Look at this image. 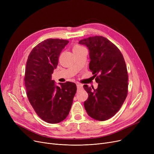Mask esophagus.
<instances>
[{
    "label": "esophagus",
    "mask_w": 154,
    "mask_h": 154,
    "mask_svg": "<svg viewBox=\"0 0 154 154\" xmlns=\"http://www.w3.org/2000/svg\"><path fill=\"white\" fill-rule=\"evenodd\" d=\"M77 89L79 90H80L82 88V85L81 84H79V83L77 84Z\"/></svg>",
    "instance_id": "34e87169"
}]
</instances>
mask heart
Segmentation results:
<instances>
[{
    "mask_svg": "<svg viewBox=\"0 0 154 154\" xmlns=\"http://www.w3.org/2000/svg\"><path fill=\"white\" fill-rule=\"evenodd\" d=\"M83 48H85L83 46L79 44H75L72 47V50L73 51H79L80 49H83Z\"/></svg>",
    "mask_w": 154,
    "mask_h": 154,
    "instance_id": "obj_1",
    "label": "heart"
}]
</instances>
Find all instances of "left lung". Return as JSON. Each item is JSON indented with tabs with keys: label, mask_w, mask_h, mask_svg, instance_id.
<instances>
[{
	"label": "left lung",
	"mask_w": 154,
	"mask_h": 154,
	"mask_svg": "<svg viewBox=\"0 0 154 154\" xmlns=\"http://www.w3.org/2000/svg\"><path fill=\"white\" fill-rule=\"evenodd\" d=\"M80 44L89 51V69L98 87L84 85L88 99L84 107L88 115L104 121L116 115L124 102L128 92V74L124 57L110 40L102 36L80 40Z\"/></svg>",
	"instance_id": "obj_1"
}]
</instances>
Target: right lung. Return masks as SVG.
<instances>
[{
    "instance_id": "right-lung-1",
    "label": "right lung",
    "mask_w": 154,
    "mask_h": 154,
    "mask_svg": "<svg viewBox=\"0 0 154 154\" xmlns=\"http://www.w3.org/2000/svg\"><path fill=\"white\" fill-rule=\"evenodd\" d=\"M69 40L48 38L30 52L26 63L25 86L27 98L38 116L49 124H57L69 114L76 85L71 82L59 83L52 80L59 57Z\"/></svg>"
}]
</instances>
